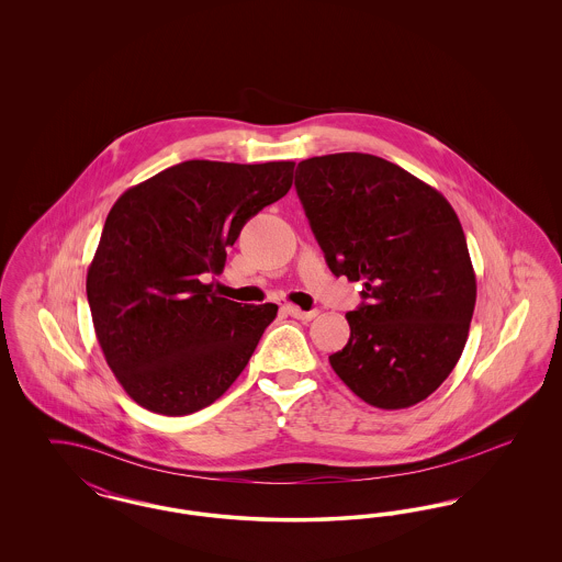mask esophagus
<instances>
[{
    "instance_id": "obj_1",
    "label": "esophagus",
    "mask_w": 562,
    "mask_h": 562,
    "mask_svg": "<svg viewBox=\"0 0 562 562\" xmlns=\"http://www.w3.org/2000/svg\"><path fill=\"white\" fill-rule=\"evenodd\" d=\"M284 312L291 316V318H296V321L310 322L314 321L316 316H318V312L316 310H312V312H303L301 307H296V305H284Z\"/></svg>"
}]
</instances>
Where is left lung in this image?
<instances>
[{"mask_svg": "<svg viewBox=\"0 0 562 562\" xmlns=\"http://www.w3.org/2000/svg\"><path fill=\"white\" fill-rule=\"evenodd\" d=\"M294 188L330 271L362 282L333 371L376 408L426 401L453 371L476 305L453 206L401 166L356 151L299 161Z\"/></svg>", "mask_w": 562, "mask_h": 562, "instance_id": "8db88e82", "label": "left lung"}]
</instances>
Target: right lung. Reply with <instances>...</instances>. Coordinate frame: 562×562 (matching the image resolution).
<instances>
[{"instance_id": "right-lung-1", "label": "right lung", "mask_w": 562, "mask_h": 562, "mask_svg": "<svg viewBox=\"0 0 562 562\" xmlns=\"http://www.w3.org/2000/svg\"><path fill=\"white\" fill-rule=\"evenodd\" d=\"M294 161L189 160L124 191L109 211L86 294L97 339L126 394L181 417L221 398L278 305L216 296L227 246L289 193Z\"/></svg>"}]
</instances>
